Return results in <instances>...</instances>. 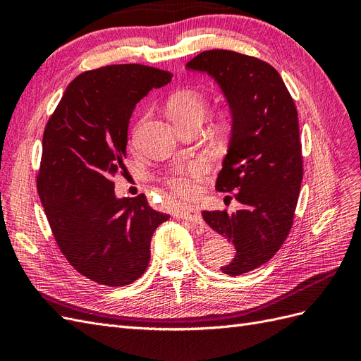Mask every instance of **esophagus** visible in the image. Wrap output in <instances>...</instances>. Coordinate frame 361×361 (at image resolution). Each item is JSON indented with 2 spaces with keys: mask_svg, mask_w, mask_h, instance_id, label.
Instances as JSON below:
<instances>
[{
  "mask_svg": "<svg viewBox=\"0 0 361 361\" xmlns=\"http://www.w3.org/2000/svg\"><path fill=\"white\" fill-rule=\"evenodd\" d=\"M178 216L182 218V220L191 221V223H194V224H202V223H203L200 211L197 209V207H194V206L182 207V209L178 212Z\"/></svg>",
  "mask_w": 361,
  "mask_h": 361,
  "instance_id": "obj_1",
  "label": "esophagus"
}]
</instances>
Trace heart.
Returning <instances> with one entry per match:
<instances>
[{"mask_svg":"<svg viewBox=\"0 0 361 361\" xmlns=\"http://www.w3.org/2000/svg\"><path fill=\"white\" fill-rule=\"evenodd\" d=\"M167 108L174 125L179 128L190 123H200L207 111V101L204 94L199 90L183 89L170 97ZM233 125L235 113L232 106H218L212 118V126L216 133L227 135L233 129ZM209 173V159L199 157L178 164L176 167L164 176V182L174 194L185 199H192L200 192L202 182Z\"/></svg>","mask_w":361,"mask_h":361,"instance_id":"b5f03b06","label":"heart"}]
</instances>
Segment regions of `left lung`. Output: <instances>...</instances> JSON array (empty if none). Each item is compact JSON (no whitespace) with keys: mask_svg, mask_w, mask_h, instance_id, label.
Masks as SVG:
<instances>
[{"mask_svg":"<svg viewBox=\"0 0 361 361\" xmlns=\"http://www.w3.org/2000/svg\"><path fill=\"white\" fill-rule=\"evenodd\" d=\"M209 73L235 113L231 143L216 191L231 192L239 211H204L203 220L235 245L221 268L241 276L274 256L290 232L302 180L297 106L279 72L235 51H203L187 63ZM232 199V197H228Z\"/></svg>","mask_w":361,"mask_h":361,"instance_id":"8db88e82","label":"left lung"}]
</instances>
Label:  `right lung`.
Listing matches in <instances>:
<instances>
[{
  "instance_id": "1",
  "label": "right lung",
  "mask_w": 361,
  "mask_h": 361,
  "mask_svg": "<svg viewBox=\"0 0 361 361\" xmlns=\"http://www.w3.org/2000/svg\"><path fill=\"white\" fill-rule=\"evenodd\" d=\"M171 73L143 64L87 71L68 85L42 141L37 191L54 239L69 264L99 285L126 286L145 274L150 239L170 215L145 194L117 199L128 126L140 99Z\"/></svg>"
}]
</instances>
